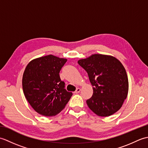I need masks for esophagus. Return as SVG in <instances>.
Masks as SVG:
<instances>
[{"label":"esophagus","mask_w":148,"mask_h":148,"mask_svg":"<svg viewBox=\"0 0 148 148\" xmlns=\"http://www.w3.org/2000/svg\"><path fill=\"white\" fill-rule=\"evenodd\" d=\"M80 91H81V89L79 88H76V91H75V92H74V93H79V92H80Z\"/></svg>","instance_id":"1"}]
</instances>
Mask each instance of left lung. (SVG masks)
<instances>
[{"label": "left lung", "mask_w": 148, "mask_h": 148, "mask_svg": "<svg viewBox=\"0 0 148 148\" xmlns=\"http://www.w3.org/2000/svg\"><path fill=\"white\" fill-rule=\"evenodd\" d=\"M93 86V95L86 100L88 108L103 117L114 114L121 108L128 92V80L123 65L110 55L94 54L78 60Z\"/></svg>", "instance_id": "1"}]
</instances>
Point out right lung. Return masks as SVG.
<instances>
[{"mask_svg":"<svg viewBox=\"0 0 148 148\" xmlns=\"http://www.w3.org/2000/svg\"><path fill=\"white\" fill-rule=\"evenodd\" d=\"M65 58L49 55L30 61L25 69L22 86L24 95L39 114L53 116L64 109L72 95L65 89L60 71Z\"/></svg>","mask_w":148,"mask_h":148,"instance_id":"obj_1","label":"right lung"}]
</instances>
